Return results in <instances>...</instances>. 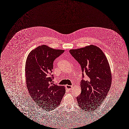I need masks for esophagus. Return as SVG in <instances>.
Returning a JSON list of instances; mask_svg holds the SVG:
<instances>
[{
  "label": "esophagus",
  "mask_w": 129,
  "mask_h": 129,
  "mask_svg": "<svg viewBox=\"0 0 129 129\" xmlns=\"http://www.w3.org/2000/svg\"><path fill=\"white\" fill-rule=\"evenodd\" d=\"M66 88H67L68 90H71V89H72V88H73V86H70V85H66Z\"/></svg>",
  "instance_id": "34e87169"
}]
</instances>
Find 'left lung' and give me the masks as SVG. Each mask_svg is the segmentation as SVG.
Returning <instances> with one entry per match:
<instances>
[{"instance_id": "left-lung-1", "label": "left lung", "mask_w": 129, "mask_h": 129, "mask_svg": "<svg viewBox=\"0 0 129 129\" xmlns=\"http://www.w3.org/2000/svg\"><path fill=\"white\" fill-rule=\"evenodd\" d=\"M70 52L79 63L86 80L80 82L81 94L77 97L79 106L84 111H94L100 106L111 86V68L105 55L102 49L93 45L78 49H71Z\"/></svg>"}]
</instances>
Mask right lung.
<instances>
[{
	"mask_svg": "<svg viewBox=\"0 0 129 129\" xmlns=\"http://www.w3.org/2000/svg\"><path fill=\"white\" fill-rule=\"evenodd\" d=\"M64 52L45 45L31 50L25 65L26 82L31 98L40 108L46 111L58 106L65 93L64 86L52 83L50 74L54 60Z\"/></svg>",
	"mask_w": 129,
	"mask_h": 129,
	"instance_id": "right-lung-1",
	"label": "right lung"
}]
</instances>
